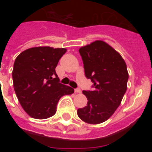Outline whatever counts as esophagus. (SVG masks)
<instances>
[{"label":"esophagus","mask_w":152,"mask_h":152,"mask_svg":"<svg viewBox=\"0 0 152 152\" xmlns=\"http://www.w3.org/2000/svg\"><path fill=\"white\" fill-rule=\"evenodd\" d=\"M75 94H80V93H81V91H80V89L77 88V89L75 90Z\"/></svg>","instance_id":"obj_1"}]
</instances>
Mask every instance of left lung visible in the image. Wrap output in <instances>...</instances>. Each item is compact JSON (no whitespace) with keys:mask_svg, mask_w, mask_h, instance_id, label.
Listing matches in <instances>:
<instances>
[{"mask_svg":"<svg viewBox=\"0 0 152 152\" xmlns=\"http://www.w3.org/2000/svg\"><path fill=\"white\" fill-rule=\"evenodd\" d=\"M86 77L94 83V91H83L87 106L77 110V116L88 124H100L111 117L127 90L129 73L121 55L102 40L79 49Z\"/></svg>","mask_w":152,"mask_h":152,"instance_id":"1","label":"left lung"}]
</instances>
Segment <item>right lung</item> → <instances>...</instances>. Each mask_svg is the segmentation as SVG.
Wrapping results in <instances>:
<instances>
[{
	"label": "right lung",
	"mask_w": 152,
	"mask_h": 152,
	"mask_svg": "<svg viewBox=\"0 0 152 152\" xmlns=\"http://www.w3.org/2000/svg\"><path fill=\"white\" fill-rule=\"evenodd\" d=\"M64 48L38 46L23 51L16 58L12 77L19 102L30 117L45 119L54 116L60 98L74 89L58 82L56 68Z\"/></svg>",
	"instance_id": "obj_1"
}]
</instances>
